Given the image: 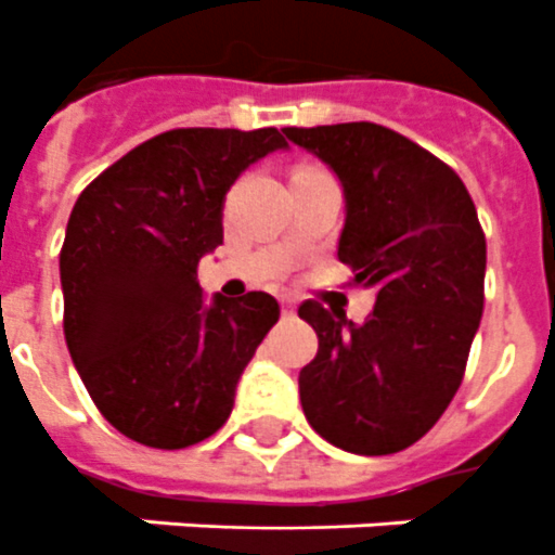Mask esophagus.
Wrapping results in <instances>:
<instances>
[{"label": "esophagus", "instance_id": "obj_1", "mask_svg": "<svg viewBox=\"0 0 555 555\" xmlns=\"http://www.w3.org/2000/svg\"><path fill=\"white\" fill-rule=\"evenodd\" d=\"M281 312L286 314V318H292V314H295V298H289V295H283V298H281Z\"/></svg>", "mask_w": 555, "mask_h": 555}]
</instances>
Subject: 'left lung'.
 Wrapping results in <instances>:
<instances>
[{"label":"left lung","mask_w":555,"mask_h":555,"mask_svg":"<svg viewBox=\"0 0 555 555\" xmlns=\"http://www.w3.org/2000/svg\"><path fill=\"white\" fill-rule=\"evenodd\" d=\"M340 177L338 260L378 300L363 323L304 300L318 354L300 370L306 421L358 455L401 453L444 415L485 312L487 241L467 185L392 128H283Z\"/></svg>","instance_id":"8db88e82"}]
</instances>
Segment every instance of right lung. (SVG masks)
<instances>
[{
    "label": "right lung",
    "mask_w": 555,
    "mask_h": 555,
    "mask_svg": "<svg viewBox=\"0 0 555 555\" xmlns=\"http://www.w3.org/2000/svg\"><path fill=\"white\" fill-rule=\"evenodd\" d=\"M278 128H175L86 185L60 251L62 330L111 427L183 450L232 415L234 387L281 318L266 292L203 300L197 266L223 243L241 171L283 149Z\"/></svg>",
    "instance_id": "right-lung-1"
}]
</instances>
